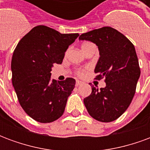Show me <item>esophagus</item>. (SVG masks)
I'll return each mask as SVG.
<instances>
[{
  "instance_id": "34e87169",
  "label": "esophagus",
  "mask_w": 150,
  "mask_h": 150,
  "mask_svg": "<svg viewBox=\"0 0 150 150\" xmlns=\"http://www.w3.org/2000/svg\"><path fill=\"white\" fill-rule=\"evenodd\" d=\"M81 84H83V82L79 81V80H77L76 83H75V85H76V86H79V85H81Z\"/></svg>"
}]
</instances>
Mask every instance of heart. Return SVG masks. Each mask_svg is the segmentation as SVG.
Wrapping results in <instances>:
<instances>
[{
  "label": "heart",
  "mask_w": 150,
  "mask_h": 150,
  "mask_svg": "<svg viewBox=\"0 0 150 150\" xmlns=\"http://www.w3.org/2000/svg\"><path fill=\"white\" fill-rule=\"evenodd\" d=\"M90 44H91V42L83 43V44H82V46H81L82 50H83L85 47H86L87 46H88V45H90ZM83 74H84V71H78V75H83Z\"/></svg>",
  "instance_id": "1"
}]
</instances>
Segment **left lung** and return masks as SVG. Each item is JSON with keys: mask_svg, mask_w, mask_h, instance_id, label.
<instances>
[{"mask_svg": "<svg viewBox=\"0 0 150 150\" xmlns=\"http://www.w3.org/2000/svg\"><path fill=\"white\" fill-rule=\"evenodd\" d=\"M98 46L100 58L95 68L96 79L105 77L106 87L91 86V95L83 100L89 115L101 122H111L125 112L134 96L141 75L135 47L127 38L109 26L81 34Z\"/></svg>", "mask_w": 150, "mask_h": 150, "instance_id": "1", "label": "left lung"}]
</instances>
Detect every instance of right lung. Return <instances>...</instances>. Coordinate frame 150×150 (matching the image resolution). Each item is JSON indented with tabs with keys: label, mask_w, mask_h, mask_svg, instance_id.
Segmentation results:
<instances>
[{
	"label": "right lung",
	"mask_w": 150,
	"mask_h": 150,
	"mask_svg": "<svg viewBox=\"0 0 150 150\" xmlns=\"http://www.w3.org/2000/svg\"><path fill=\"white\" fill-rule=\"evenodd\" d=\"M79 34H61L38 25L22 38L11 61L12 83L18 101L28 116L38 122L59 119L75 88V79H51L54 64H61L69 46Z\"/></svg>",
	"instance_id": "add662e5"
}]
</instances>
